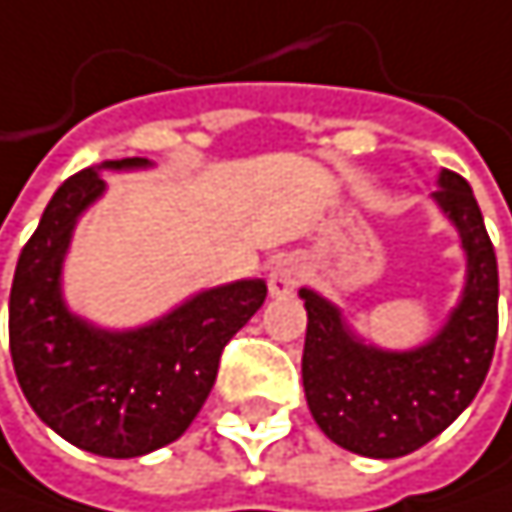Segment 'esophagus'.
<instances>
[{"instance_id": "34e87169", "label": "esophagus", "mask_w": 512, "mask_h": 512, "mask_svg": "<svg viewBox=\"0 0 512 512\" xmlns=\"http://www.w3.org/2000/svg\"><path fill=\"white\" fill-rule=\"evenodd\" d=\"M302 281V263L296 257H281L269 269V293L272 296H287L299 287Z\"/></svg>"}]
</instances>
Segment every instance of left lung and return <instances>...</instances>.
<instances>
[{
  "label": "left lung",
  "instance_id": "obj_1",
  "mask_svg": "<svg viewBox=\"0 0 512 512\" xmlns=\"http://www.w3.org/2000/svg\"><path fill=\"white\" fill-rule=\"evenodd\" d=\"M433 201L460 231L465 287L448 323L415 350L364 344L338 305L302 287V385L317 427L341 448L394 460L451 427L480 391L498 341V263L471 186L442 168Z\"/></svg>",
  "mask_w": 512,
  "mask_h": 512
}]
</instances>
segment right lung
Segmentation results:
<instances>
[{
  "mask_svg": "<svg viewBox=\"0 0 512 512\" xmlns=\"http://www.w3.org/2000/svg\"><path fill=\"white\" fill-rule=\"evenodd\" d=\"M109 159L67 177L23 246L8 305L17 382L35 415L70 445L130 460L180 439L201 412L225 344L255 317L266 284L246 278L189 296L139 329H100L61 296V263L79 216L106 192L100 171L148 168Z\"/></svg>",
  "mask_w": 512,
  "mask_h": 512,
  "instance_id": "obj_1",
  "label": "right lung"
}]
</instances>
